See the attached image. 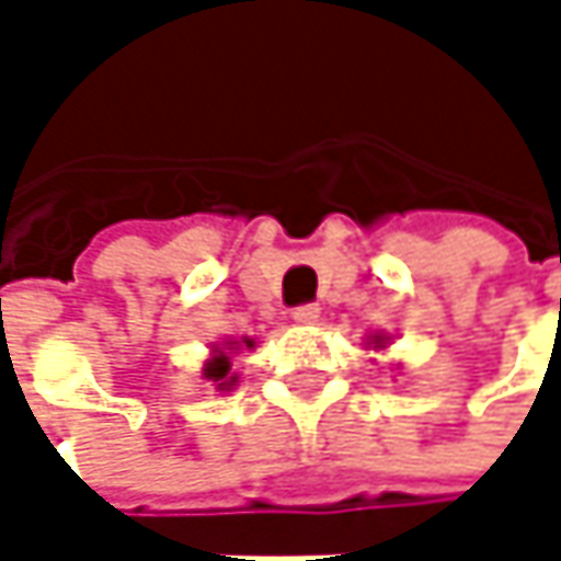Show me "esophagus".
I'll list each match as a JSON object with an SVG mask.
<instances>
[{
  "instance_id": "1",
  "label": "esophagus",
  "mask_w": 561,
  "mask_h": 561,
  "mask_svg": "<svg viewBox=\"0 0 561 561\" xmlns=\"http://www.w3.org/2000/svg\"><path fill=\"white\" fill-rule=\"evenodd\" d=\"M291 318L298 321V324H314L318 318H321V308L318 305H298V308H291Z\"/></svg>"
}]
</instances>
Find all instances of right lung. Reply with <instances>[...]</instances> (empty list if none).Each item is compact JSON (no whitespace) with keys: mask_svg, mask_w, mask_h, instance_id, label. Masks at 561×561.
Segmentation results:
<instances>
[{"mask_svg":"<svg viewBox=\"0 0 561 561\" xmlns=\"http://www.w3.org/2000/svg\"><path fill=\"white\" fill-rule=\"evenodd\" d=\"M243 344L253 347V341H243ZM204 374H207V380H214V383L227 380V374H230V357H227L224 351H217V357L204 367ZM230 383H233V377H230ZM220 387H227V383H220Z\"/></svg>","mask_w":561,"mask_h":561,"instance_id":"right-lung-1","label":"right lung"}]
</instances>
